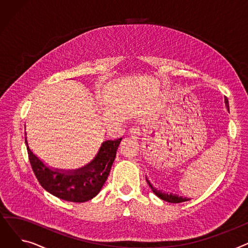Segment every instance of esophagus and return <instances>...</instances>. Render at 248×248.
I'll list each match as a JSON object with an SVG mask.
<instances>
[{"instance_id":"34e87169","label":"esophagus","mask_w":248,"mask_h":248,"mask_svg":"<svg viewBox=\"0 0 248 248\" xmlns=\"http://www.w3.org/2000/svg\"><path fill=\"white\" fill-rule=\"evenodd\" d=\"M128 134L134 138H139L140 136V128L138 126H133V127L129 128Z\"/></svg>"}]
</instances>
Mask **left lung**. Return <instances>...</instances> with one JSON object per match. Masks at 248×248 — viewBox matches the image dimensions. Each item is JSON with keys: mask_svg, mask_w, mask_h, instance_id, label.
<instances>
[{"mask_svg": "<svg viewBox=\"0 0 248 248\" xmlns=\"http://www.w3.org/2000/svg\"><path fill=\"white\" fill-rule=\"evenodd\" d=\"M225 103H226V107L229 108V106H228V100H227V99H225ZM147 182H148L149 186L151 187L152 191H153L155 195H157V196H158L159 198H161V199L164 200V201L170 202V203H182V202L188 201L187 198H182V197L176 196V195H173V194H165V193H162V192L158 191L155 187H153V185L148 181V179H147Z\"/></svg>", "mask_w": 248, "mask_h": 248, "instance_id": "8db88e82", "label": "left lung"}]
</instances>
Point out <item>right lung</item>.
Segmentation results:
<instances>
[{"mask_svg": "<svg viewBox=\"0 0 248 248\" xmlns=\"http://www.w3.org/2000/svg\"><path fill=\"white\" fill-rule=\"evenodd\" d=\"M122 138L103 142L95 159L86 167L69 175L48 169L28 147L32 170L40 185L54 196L70 202L81 203L95 197L109 175Z\"/></svg>", "mask_w": 248, "mask_h": 248, "instance_id": "add662e5", "label": "right lung"}]
</instances>
